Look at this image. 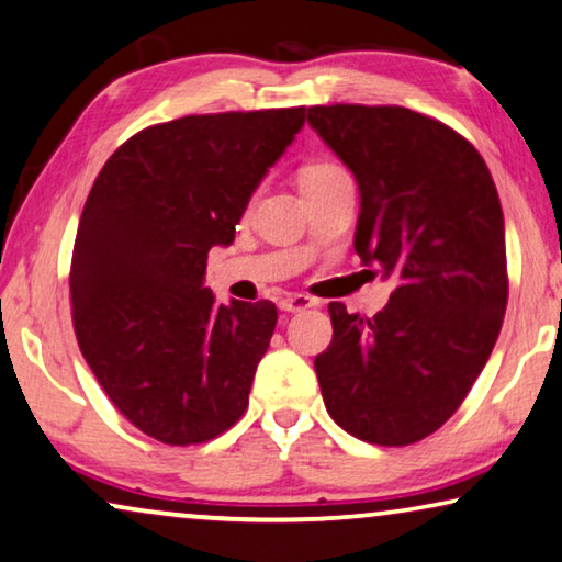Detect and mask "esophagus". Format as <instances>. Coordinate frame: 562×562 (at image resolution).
Listing matches in <instances>:
<instances>
[{
    "instance_id": "obj_1",
    "label": "esophagus",
    "mask_w": 562,
    "mask_h": 562,
    "mask_svg": "<svg viewBox=\"0 0 562 562\" xmlns=\"http://www.w3.org/2000/svg\"><path fill=\"white\" fill-rule=\"evenodd\" d=\"M278 305H280V310H284V313H300V310L313 307L315 303H313V297H307V295H284Z\"/></svg>"
}]
</instances>
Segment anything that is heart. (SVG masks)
<instances>
[{"mask_svg": "<svg viewBox=\"0 0 562 562\" xmlns=\"http://www.w3.org/2000/svg\"><path fill=\"white\" fill-rule=\"evenodd\" d=\"M338 176H346V171H342L340 166L328 164V161L310 164L303 171H300V187H307V183H323V181L338 179Z\"/></svg>", "mask_w": 562, "mask_h": 562, "instance_id": "b5f03b06", "label": "heart"}]
</instances>
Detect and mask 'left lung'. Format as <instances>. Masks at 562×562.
Returning <instances> with one entry per match:
<instances>
[{"label": "left lung", "mask_w": 562, "mask_h": 562, "mask_svg": "<svg viewBox=\"0 0 562 562\" xmlns=\"http://www.w3.org/2000/svg\"><path fill=\"white\" fill-rule=\"evenodd\" d=\"M307 123L358 181L353 247L396 280L373 317L330 303L315 373L333 422L406 447L457 412L495 348L507 307L505 220L476 148L401 105H315Z\"/></svg>", "instance_id": "obj_1"}]
</instances>
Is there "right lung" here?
Listing matches in <instances>:
<instances>
[{"instance_id":"add662e5","label":"right lung","mask_w":562,"mask_h":562,"mask_svg":"<svg viewBox=\"0 0 562 562\" xmlns=\"http://www.w3.org/2000/svg\"><path fill=\"white\" fill-rule=\"evenodd\" d=\"M305 108L187 115L136 133L90 189L70 267L72 325L113 406L171 447L239 422L278 307L216 303L212 247H229Z\"/></svg>"}]
</instances>
